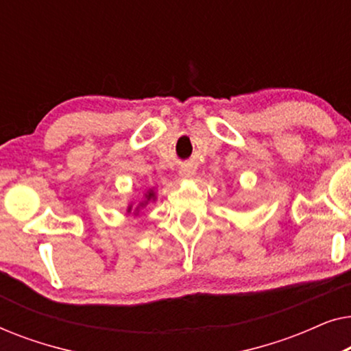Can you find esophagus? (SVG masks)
Listing matches in <instances>:
<instances>
[{"label":"esophagus","instance_id":"obj_1","mask_svg":"<svg viewBox=\"0 0 351 351\" xmlns=\"http://www.w3.org/2000/svg\"><path fill=\"white\" fill-rule=\"evenodd\" d=\"M180 176L184 177V179H191V177H193V172L189 171V169H182L180 171Z\"/></svg>","mask_w":351,"mask_h":351}]
</instances>
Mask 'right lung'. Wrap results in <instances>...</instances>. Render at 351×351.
Segmentation results:
<instances>
[{"mask_svg":"<svg viewBox=\"0 0 351 351\" xmlns=\"http://www.w3.org/2000/svg\"><path fill=\"white\" fill-rule=\"evenodd\" d=\"M150 201H155V193H153V190L147 191V193H145V199H143V201H141V203H138V206L136 208V210H138L141 208H143V206H147L148 203H150ZM131 209H132V206H129V208H128V213H131Z\"/></svg>","mask_w":351,"mask_h":351,"instance_id":"1","label":"right lung"}]
</instances>
